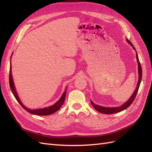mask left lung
I'll list each match as a JSON object with an SVG mask.
<instances>
[{
  "label": "left lung",
  "mask_w": 152,
  "mask_h": 152,
  "mask_svg": "<svg viewBox=\"0 0 152 152\" xmlns=\"http://www.w3.org/2000/svg\"><path fill=\"white\" fill-rule=\"evenodd\" d=\"M127 42L129 43V44L133 47V48L135 50V48L134 47L133 44H132L130 40H128L127 39ZM136 58H137V60L138 62V69H139V81L137 83V87L135 88V91H134L133 95H132L130 98L128 99L126 103H124L123 105H121L119 107H112V108H110V107H102V106H99L98 104H96L94 103H93L92 101L91 100V103L92 104V105L93 106L95 109L96 110H98V112H101V113L103 114H115V113H118V112H119L122 110H124V109H126L128 107H129V106L131 105V104L133 103V102L134 101L136 96H137V92L139 90V88L140 86V83H141V79H142V67L141 64H140L139 60V58H138V54L137 53H136Z\"/></svg>",
  "instance_id": "obj_1"
}]
</instances>
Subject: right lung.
<instances>
[{
    "mask_svg": "<svg viewBox=\"0 0 152 152\" xmlns=\"http://www.w3.org/2000/svg\"><path fill=\"white\" fill-rule=\"evenodd\" d=\"M9 81H10V88L11 90V92H12L13 94L14 95L15 98H16V99L17 100V102L20 103V105L24 108V109H25L27 112H29V113L34 114V115H50L54 112H57L58 110L60 109L61 108L62 104H64V101H65V95H66V91H65V92H64V94H62L61 98L58 101V102L53 104L52 106H50L49 107H46V108H40V109H35V110H31L29 109V108H26L24 104H23L20 99H19L18 96H17L16 90H15V87L14 85V83H13V77H12V75H11V65L10 64V77H9Z\"/></svg>",
    "mask_w": 152,
    "mask_h": 152,
    "instance_id": "obj_1",
    "label": "right lung"
}]
</instances>
